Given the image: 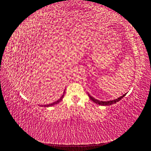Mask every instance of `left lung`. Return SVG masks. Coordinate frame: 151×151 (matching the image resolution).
Instances as JSON below:
<instances>
[{"label": "left lung", "mask_w": 151, "mask_h": 151, "mask_svg": "<svg viewBox=\"0 0 151 151\" xmlns=\"http://www.w3.org/2000/svg\"><path fill=\"white\" fill-rule=\"evenodd\" d=\"M125 95H126V94H123V96H120V98H118L115 99H114V100H111V101H99V100H98V99H96L94 98L93 97L91 96H90V95H89V94H88V96H89V98H90L91 100H92V101H93V102H94L95 103H96V104H99V105H103V106H109V105H111V104H115V103H117V102L119 101L120 100H121L123 97L125 96Z\"/></svg>", "instance_id": "1"}]
</instances>
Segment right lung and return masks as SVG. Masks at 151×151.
<instances>
[{
    "label": "right lung",
    "instance_id": "add662e5",
    "mask_svg": "<svg viewBox=\"0 0 151 151\" xmlns=\"http://www.w3.org/2000/svg\"><path fill=\"white\" fill-rule=\"evenodd\" d=\"M64 93H65V91H64V93H63V95L62 96V97L59 99L58 100H57V101H55V102H54V103H51V104H45V105H42V106H44V107H48V106H53V105H55V104H57V103H60L61 101H62V99H63V96H64Z\"/></svg>",
    "mask_w": 151,
    "mask_h": 151
}]
</instances>
